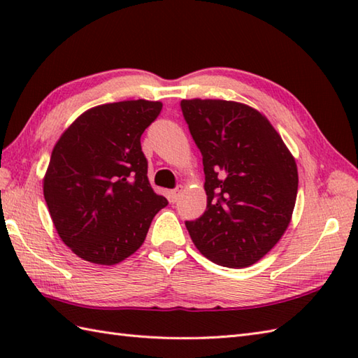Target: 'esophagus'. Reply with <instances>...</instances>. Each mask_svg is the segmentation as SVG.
Wrapping results in <instances>:
<instances>
[{
  "label": "esophagus",
  "instance_id": "esophagus-1",
  "mask_svg": "<svg viewBox=\"0 0 358 358\" xmlns=\"http://www.w3.org/2000/svg\"><path fill=\"white\" fill-rule=\"evenodd\" d=\"M181 192H183V187H181V186H178V187H175V189H172V191L169 192V199H171V201H172V203H175V201H177V200L180 199V195H181Z\"/></svg>",
  "mask_w": 358,
  "mask_h": 358
}]
</instances>
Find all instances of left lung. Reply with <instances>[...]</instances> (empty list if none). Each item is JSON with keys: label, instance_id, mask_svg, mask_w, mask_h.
Wrapping results in <instances>:
<instances>
[{"label": "left lung", "instance_id": "1", "mask_svg": "<svg viewBox=\"0 0 358 358\" xmlns=\"http://www.w3.org/2000/svg\"><path fill=\"white\" fill-rule=\"evenodd\" d=\"M181 110L203 155L204 214L186 222L200 252L246 268L277 245L299 189L295 159L269 120L246 104L183 100Z\"/></svg>", "mask_w": 358, "mask_h": 358}]
</instances>
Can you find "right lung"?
<instances>
[{
  "mask_svg": "<svg viewBox=\"0 0 358 358\" xmlns=\"http://www.w3.org/2000/svg\"><path fill=\"white\" fill-rule=\"evenodd\" d=\"M162 108L148 100L96 106L81 113L53 148L44 200L59 238L83 260L123 262L167 206L150 187L140 141Z\"/></svg>",
  "mask_w": 358,
  "mask_h": 358,
  "instance_id": "right-lung-1",
  "label": "right lung"
}]
</instances>
